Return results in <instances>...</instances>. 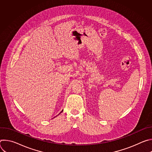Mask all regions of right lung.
<instances>
[{
    "label": "right lung",
    "instance_id": "obj_1",
    "mask_svg": "<svg viewBox=\"0 0 152 152\" xmlns=\"http://www.w3.org/2000/svg\"><path fill=\"white\" fill-rule=\"evenodd\" d=\"M61 112H62V111H61Z\"/></svg>",
    "mask_w": 152,
    "mask_h": 152
}]
</instances>
